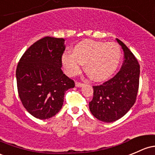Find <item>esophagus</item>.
I'll return each instance as SVG.
<instances>
[{
  "instance_id": "1",
  "label": "esophagus",
  "mask_w": 155,
  "mask_h": 155,
  "mask_svg": "<svg viewBox=\"0 0 155 155\" xmlns=\"http://www.w3.org/2000/svg\"><path fill=\"white\" fill-rule=\"evenodd\" d=\"M84 84H82V83H80V82H76L75 83V86L76 87H82L83 86H84Z\"/></svg>"
}]
</instances>
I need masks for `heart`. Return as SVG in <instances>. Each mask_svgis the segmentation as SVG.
Segmentation results:
<instances>
[{
  "mask_svg": "<svg viewBox=\"0 0 155 155\" xmlns=\"http://www.w3.org/2000/svg\"><path fill=\"white\" fill-rule=\"evenodd\" d=\"M122 51L116 43H105L84 40L75 45L73 53L66 51L62 55V64L69 75L80 73L83 64L91 79L102 81L116 71L120 63Z\"/></svg>",
  "mask_w": 155,
  "mask_h": 155,
  "instance_id": "obj_1",
  "label": "heart"
}]
</instances>
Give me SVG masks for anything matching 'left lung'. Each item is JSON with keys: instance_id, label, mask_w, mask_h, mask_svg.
I'll return each instance as SVG.
<instances>
[{"instance_id": "left-lung-1", "label": "left lung", "mask_w": 155, "mask_h": 155, "mask_svg": "<svg viewBox=\"0 0 155 155\" xmlns=\"http://www.w3.org/2000/svg\"><path fill=\"white\" fill-rule=\"evenodd\" d=\"M116 40L124 53L120 70L103 84L93 86V98L89 102L91 114L106 123L114 122L124 117L135 103L139 88L137 60L122 41Z\"/></svg>"}]
</instances>
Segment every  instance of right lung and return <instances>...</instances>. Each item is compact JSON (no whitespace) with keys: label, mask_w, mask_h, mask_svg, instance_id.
Segmentation results:
<instances>
[{"label":"right lung","mask_w":155,"mask_h":155,"mask_svg":"<svg viewBox=\"0 0 155 155\" xmlns=\"http://www.w3.org/2000/svg\"><path fill=\"white\" fill-rule=\"evenodd\" d=\"M64 38L45 37L23 54L16 69L19 97L35 117L50 118L61 110L65 92L74 87V81L64 74Z\"/></svg>","instance_id":"add662e5"}]
</instances>
